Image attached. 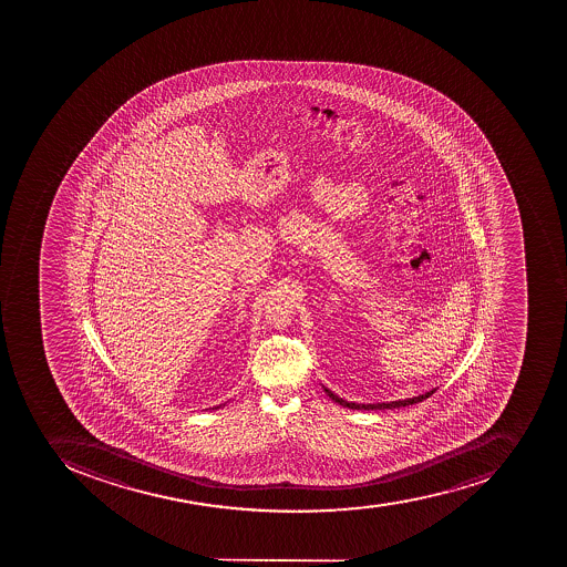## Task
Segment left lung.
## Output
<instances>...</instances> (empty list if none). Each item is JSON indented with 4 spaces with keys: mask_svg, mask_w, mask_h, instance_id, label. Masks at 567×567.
<instances>
[{
    "mask_svg": "<svg viewBox=\"0 0 567 567\" xmlns=\"http://www.w3.org/2000/svg\"><path fill=\"white\" fill-rule=\"evenodd\" d=\"M324 389L326 395L331 399V401L339 402L340 406L349 408V410H395V408H404V406H411V404H416V402L425 401V399L431 398L434 392H436V389L431 390V392L422 393V395H419V398H411V399H399V401H390V402H375V404H358V402H348L343 401V399H340L339 395H334L333 392H331L330 389H326V386H322Z\"/></svg>",
    "mask_w": 567,
    "mask_h": 567,
    "instance_id": "1",
    "label": "left lung"
}]
</instances>
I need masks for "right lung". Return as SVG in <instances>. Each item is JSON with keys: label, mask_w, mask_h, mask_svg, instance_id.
I'll list each match as a JSON object with an SVG mask.
<instances>
[{"label": "right lung", "mask_w": 567, "mask_h": 567, "mask_svg": "<svg viewBox=\"0 0 567 567\" xmlns=\"http://www.w3.org/2000/svg\"><path fill=\"white\" fill-rule=\"evenodd\" d=\"M218 408H221V404H219V406L213 408V410H218Z\"/></svg>", "instance_id": "1"}]
</instances>
